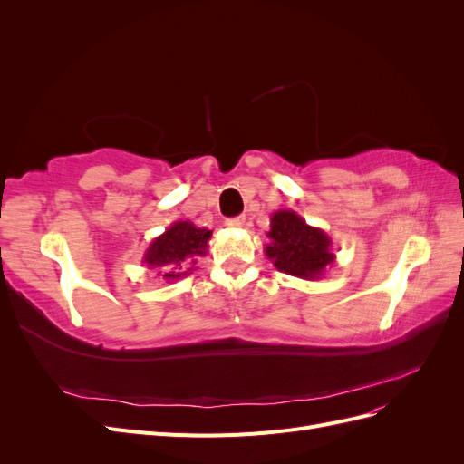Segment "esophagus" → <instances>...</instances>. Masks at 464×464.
Segmentation results:
<instances>
[{"mask_svg":"<svg viewBox=\"0 0 464 464\" xmlns=\"http://www.w3.org/2000/svg\"><path fill=\"white\" fill-rule=\"evenodd\" d=\"M224 224H227L228 228H242L244 224H246V217H236V218H228V220L224 222Z\"/></svg>","mask_w":464,"mask_h":464,"instance_id":"34e87169","label":"esophagus"}]
</instances>
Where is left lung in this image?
Returning a JSON list of instances; mask_svg holds the SVG:
<instances>
[{
	"mask_svg": "<svg viewBox=\"0 0 464 464\" xmlns=\"http://www.w3.org/2000/svg\"><path fill=\"white\" fill-rule=\"evenodd\" d=\"M266 237L269 244L263 251L280 273L315 280L325 275L336 259L329 234L310 227L290 208H280L271 215V230Z\"/></svg>",
	"mask_w": 464,
	"mask_h": 464,
	"instance_id": "8db88e82",
	"label": "left lung"
}]
</instances>
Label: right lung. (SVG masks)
I'll return each mask as SVG.
<instances>
[{"instance_id": "1", "label": "right lung", "mask_w": 464, "mask_h": 464, "mask_svg": "<svg viewBox=\"0 0 464 464\" xmlns=\"http://www.w3.org/2000/svg\"><path fill=\"white\" fill-rule=\"evenodd\" d=\"M210 236L213 232L189 220H176L149 244L143 263L149 269H157L166 283L188 276L198 259L207 256Z\"/></svg>"}]
</instances>
